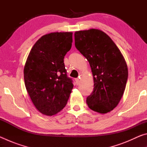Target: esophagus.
<instances>
[{
  "label": "esophagus",
  "mask_w": 147,
  "mask_h": 147,
  "mask_svg": "<svg viewBox=\"0 0 147 147\" xmlns=\"http://www.w3.org/2000/svg\"><path fill=\"white\" fill-rule=\"evenodd\" d=\"M75 82H76V85H78L79 83H80V80H79V79H78V78H76V79H75Z\"/></svg>",
  "instance_id": "esophagus-1"
}]
</instances>
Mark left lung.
Segmentation results:
<instances>
[{"instance_id":"1","label":"left lung","mask_w":147,"mask_h":147,"mask_svg":"<svg viewBox=\"0 0 147 147\" xmlns=\"http://www.w3.org/2000/svg\"><path fill=\"white\" fill-rule=\"evenodd\" d=\"M76 48L88 59L94 89L87 97L89 108L105 114L118 105L128 79V67L120 50L105 32L89 29L74 32Z\"/></svg>"}]
</instances>
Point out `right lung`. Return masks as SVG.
<instances>
[{"label":"right lung","mask_w":147,"mask_h":147,"mask_svg":"<svg viewBox=\"0 0 147 147\" xmlns=\"http://www.w3.org/2000/svg\"><path fill=\"white\" fill-rule=\"evenodd\" d=\"M73 32L44 35L34 45L24 68L26 91L39 112L55 115L67 103L73 84L67 76L64 56L70 51Z\"/></svg>","instance_id":"add662e5"}]
</instances>
